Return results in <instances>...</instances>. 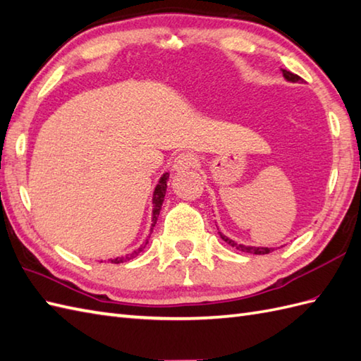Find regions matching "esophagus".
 Listing matches in <instances>:
<instances>
[{"label":"esophagus","instance_id":"esophagus-1","mask_svg":"<svg viewBox=\"0 0 361 361\" xmlns=\"http://www.w3.org/2000/svg\"><path fill=\"white\" fill-rule=\"evenodd\" d=\"M196 162H197V159L192 153H180L174 157L173 169L176 171H185L188 169H192V166L196 165Z\"/></svg>","mask_w":361,"mask_h":361}]
</instances>
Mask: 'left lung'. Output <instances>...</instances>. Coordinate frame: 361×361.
<instances>
[{
    "label": "left lung",
    "instance_id": "1",
    "mask_svg": "<svg viewBox=\"0 0 361 361\" xmlns=\"http://www.w3.org/2000/svg\"><path fill=\"white\" fill-rule=\"evenodd\" d=\"M282 73H283V76H285V79L286 81H289V82H302L303 79L300 78V76H297V75H294V73H291V72H288V70H282ZM221 234V237L222 239L228 243V245H231L233 248H235V250H239V251H243V252H251V254H268V252H271V251H274V248H263V247H247V245H242V243H235L234 240H231L230 237H226V235H224L222 233H219Z\"/></svg>",
    "mask_w": 361,
    "mask_h": 361
}]
</instances>
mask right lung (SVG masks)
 I'll list each match as a JSON object with an SVG mask.
<instances>
[{
	"instance_id": "add662e5",
	"label": "right lung",
	"mask_w": 361,
	"mask_h": 361,
	"mask_svg": "<svg viewBox=\"0 0 361 361\" xmlns=\"http://www.w3.org/2000/svg\"><path fill=\"white\" fill-rule=\"evenodd\" d=\"M169 173H164L162 178L159 179V182H157V185L154 188V192H153V217H152V230H150V235H152V231H153V226L156 225L157 222V217H159V213H161V208H162V204H164V197H165V191H166V180H169ZM150 235L147 237V240L140 245V247L137 250H135L133 252L130 254H126V256H121V257H116V259H109V262L111 263H122V262H127L130 259H133L136 256H139L140 252L144 251V248L147 247L148 243V239H150Z\"/></svg>"
}]
</instances>
